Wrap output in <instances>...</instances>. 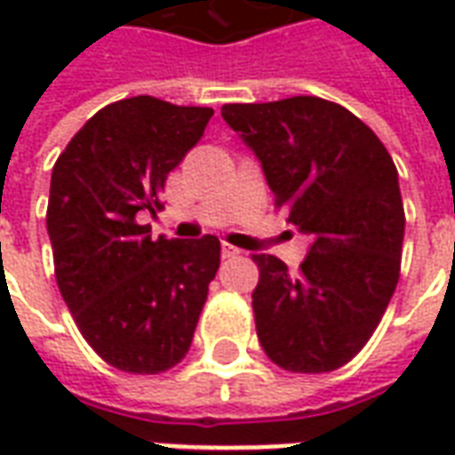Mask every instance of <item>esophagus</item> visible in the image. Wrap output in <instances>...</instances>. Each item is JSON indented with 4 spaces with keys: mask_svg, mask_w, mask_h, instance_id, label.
Segmentation results:
<instances>
[{
    "mask_svg": "<svg viewBox=\"0 0 455 455\" xmlns=\"http://www.w3.org/2000/svg\"><path fill=\"white\" fill-rule=\"evenodd\" d=\"M241 256V251L236 246H231V243H221V258H238Z\"/></svg>",
    "mask_w": 455,
    "mask_h": 455,
    "instance_id": "34e87169",
    "label": "esophagus"
}]
</instances>
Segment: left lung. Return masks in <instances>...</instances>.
<instances>
[{"instance_id":"left-lung-1","label":"left lung","mask_w":455,"mask_h":455,"mask_svg":"<svg viewBox=\"0 0 455 455\" xmlns=\"http://www.w3.org/2000/svg\"><path fill=\"white\" fill-rule=\"evenodd\" d=\"M221 116L260 160L275 207L309 236L297 273L253 256L258 341L285 371H336L368 343L400 280L397 168L358 116L319 97L224 104Z\"/></svg>"}]
</instances>
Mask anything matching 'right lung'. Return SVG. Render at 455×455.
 Here are the masks:
<instances>
[{"instance_id": "add662e5", "label": "right lung", "mask_w": 455, "mask_h": 455, "mask_svg": "<svg viewBox=\"0 0 455 455\" xmlns=\"http://www.w3.org/2000/svg\"><path fill=\"white\" fill-rule=\"evenodd\" d=\"M214 109L148 94L107 104L55 160L48 236L55 280L84 341L124 372L178 365L219 270V238H150L139 214L204 136Z\"/></svg>"}]
</instances>
